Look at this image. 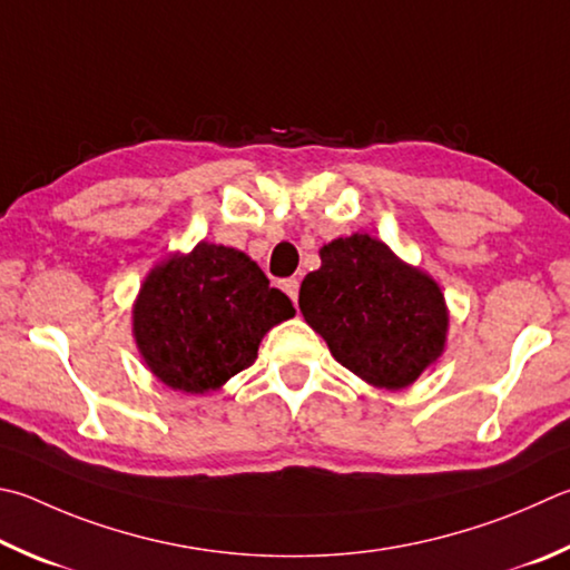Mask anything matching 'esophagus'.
I'll list each match as a JSON object with an SVG mask.
<instances>
[{"label":"esophagus","instance_id":"34e87169","mask_svg":"<svg viewBox=\"0 0 570 570\" xmlns=\"http://www.w3.org/2000/svg\"><path fill=\"white\" fill-rule=\"evenodd\" d=\"M282 288L288 294V298H292V302L296 304V298H298V278H284Z\"/></svg>","mask_w":570,"mask_h":570}]
</instances>
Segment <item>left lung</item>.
<instances>
[{
    "mask_svg": "<svg viewBox=\"0 0 570 570\" xmlns=\"http://www.w3.org/2000/svg\"><path fill=\"white\" fill-rule=\"evenodd\" d=\"M298 308L341 366L366 384L411 386L443 354L449 312L441 286L384 242L351 234L321 246Z\"/></svg>",
    "mask_w": 570,
    "mask_h": 570,
    "instance_id": "left-lung-1",
    "label": "left lung"
}]
</instances>
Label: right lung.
Instances as JSON below:
<instances>
[{"label":"right lung","instance_id":"1","mask_svg":"<svg viewBox=\"0 0 570 570\" xmlns=\"http://www.w3.org/2000/svg\"><path fill=\"white\" fill-rule=\"evenodd\" d=\"M294 304L249 256L199 242L154 266L134 302V338L161 384L184 393L222 389L249 368L272 326Z\"/></svg>","mask_w":570,"mask_h":570}]
</instances>
